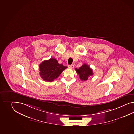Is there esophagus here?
Listing matches in <instances>:
<instances>
[{"label":"esophagus","mask_w":134,"mask_h":134,"mask_svg":"<svg viewBox=\"0 0 134 134\" xmlns=\"http://www.w3.org/2000/svg\"><path fill=\"white\" fill-rule=\"evenodd\" d=\"M68 67L69 68H73L74 67V65H69Z\"/></svg>","instance_id":"obj_1"}]
</instances>
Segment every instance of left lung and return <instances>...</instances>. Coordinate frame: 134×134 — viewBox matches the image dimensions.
<instances>
[{
	"label": "left lung",
	"mask_w": 134,
	"mask_h": 134,
	"mask_svg": "<svg viewBox=\"0 0 134 134\" xmlns=\"http://www.w3.org/2000/svg\"><path fill=\"white\" fill-rule=\"evenodd\" d=\"M75 70L82 81H86L90 76L93 75L92 70L86 64H84L79 69L75 68Z\"/></svg>",
	"instance_id": "1"
}]
</instances>
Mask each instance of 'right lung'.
Here are the masks:
<instances>
[{
	"label": "right lung",
	"mask_w": 134,
	"mask_h": 134,
	"mask_svg": "<svg viewBox=\"0 0 134 134\" xmlns=\"http://www.w3.org/2000/svg\"><path fill=\"white\" fill-rule=\"evenodd\" d=\"M39 68L40 75L43 80L52 82L59 77L67 67L59 64L56 59L51 58L42 62L40 64Z\"/></svg>",
	"instance_id": "1"
}]
</instances>
